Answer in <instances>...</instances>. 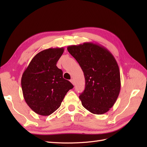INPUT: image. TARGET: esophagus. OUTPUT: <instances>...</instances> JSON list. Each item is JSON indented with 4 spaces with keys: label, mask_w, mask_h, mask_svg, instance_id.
Segmentation results:
<instances>
[{
    "label": "esophagus",
    "mask_w": 147,
    "mask_h": 147,
    "mask_svg": "<svg viewBox=\"0 0 147 147\" xmlns=\"http://www.w3.org/2000/svg\"><path fill=\"white\" fill-rule=\"evenodd\" d=\"M70 82H71V83H72L73 84H74V83H75V82H74V79H71V80H70Z\"/></svg>",
    "instance_id": "obj_1"
}]
</instances>
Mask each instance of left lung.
Listing matches in <instances>:
<instances>
[{
  "label": "left lung",
  "mask_w": 147,
  "mask_h": 147,
  "mask_svg": "<svg viewBox=\"0 0 147 147\" xmlns=\"http://www.w3.org/2000/svg\"><path fill=\"white\" fill-rule=\"evenodd\" d=\"M84 73L85 88L79 98L90 112H107L116 102L121 88L117 62L107 49L98 44L86 42L67 47Z\"/></svg>",
  "instance_id": "8db88e82"
}]
</instances>
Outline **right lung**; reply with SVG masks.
<instances>
[{
    "mask_svg": "<svg viewBox=\"0 0 147 147\" xmlns=\"http://www.w3.org/2000/svg\"><path fill=\"white\" fill-rule=\"evenodd\" d=\"M64 48H48L35 55L21 78L24 100L34 112L48 116L58 109L65 94L74 88L57 68Z\"/></svg>",
    "mask_w": 147,
    "mask_h": 147,
    "instance_id": "right-lung-1",
    "label": "right lung"
}]
</instances>
